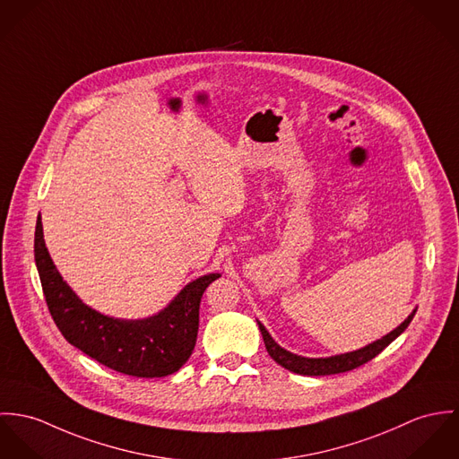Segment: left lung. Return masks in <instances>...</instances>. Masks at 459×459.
<instances>
[{
  "label": "left lung",
  "mask_w": 459,
  "mask_h": 459,
  "mask_svg": "<svg viewBox=\"0 0 459 459\" xmlns=\"http://www.w3.org/2000/svg\"><path fill=\"white\" fill-rule=\"evenodd\" d=\"M415 315V309L408 315L407 320L403 324H400L394 331H391L389 334H385L384 338L366 345L364 349H359L349 354H342V356L333 357H318V359H309V357H301L281 349L267 333V329L258 322V329L262 333L267 354L273 357L280 366H283L289 371L299 373V375H307V377H320V375H334V373H345L351 369H356L359 366H362L364 362L371 360L373 357L378 356L391 342H394L405 329L408 324L411 322Z\"/></svg>",
  "instance_id": "1"
}]
</instances>
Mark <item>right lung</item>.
<instances>
[{"label": "right lung", "mask_w": 459, "mask_h": 459, "mask_svg": "<svg viewBox=\"0 0 459 459\" xmlns=\"http://www.w3.org/2000/svg\"><path fill=\"white\" fill-rule=\"evenodd\" d=\"M35 262L46 303L65 340L110 369L143 378L167 377L192 356L203 294L220 278L211 273L194 280L150 318L121 320L84 305L63 281L46 248L40 214L35 229Z\"/></svg>", "instance_id": "obj_1"}]
</instances>
